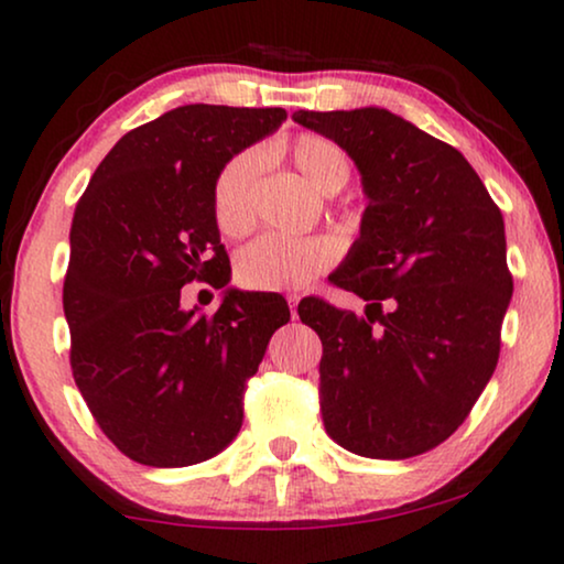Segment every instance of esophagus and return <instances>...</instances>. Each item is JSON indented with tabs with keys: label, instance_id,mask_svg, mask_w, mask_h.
I'll list each match as a JSON object with an SVG mask.
<instances>
[{
	"label": "esophagus",
	"instance_id": "1",
	"mask_svg": "<svg viewBox=\"0 0 564 564\" xmlns=\"http://www.w3.org/2000/svg\"><path fill=\"white\" fill-rule=\"evenodd\" d=\"M297 303H300V295H297V292H290V295H288V305H290L292 318H295V313H297Z\"/></svg>",
	"mask_w": 564,
	"mask_h": 564
}]
</instances>
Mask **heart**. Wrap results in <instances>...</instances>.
Here are the masks:
<instances>
[{
  "label": "heart",
  "mask_w": 564,
  "mask_h": 564,
  "mask_svg": "<svg viewBox=\"0 0 564 564\" xmlns=\"http://www.w3.org/2000/svg\"><path fill=\"white\" fill-rule=\"evenodd\" d=\"M290 161L313 189L334 195L349 180L351 164L341 145L328 138L303 133L290 143ZM259 172L257 153H241L228 161L213 189L218 228L226 236H243L253 226L251 192ZM336 261V243L326 236L267 234L243 246L236 257V280L251 290H297L326 272Z\"/></svg>",
  "instance_id": "b5f03b06"
}]
</instances>
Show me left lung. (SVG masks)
I'll return each mask as SVG.
<instances>
[{
  "mask_svg": "<svg viewBox=\"0 0 564 564\" xmlns=\"http://www.w3.org/2000/svg\"><path fill=\"white\" fill-rule=\"evenodd\" d=\"M292 120L330 138L361 174L359 238L330 282L365 315L305 297L321 336L328 436L372 459H408L457 431L496 372L513 280L503 215L449 143L382 107Z\"/></svg>",
  "mask_w": 564,
  "mask_h": 564,
  "instance_id": "1",
  "label": "left lung"
}]
</instances>
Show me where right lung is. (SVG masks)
<instances>
[{"label":"right lung","instance_id":"add662e5","mask_svg":"<svg viewBox=\"0 0 564 564\" xmlns=\"http://www.w3.org/2000/svg\"><path fill=\"white\" fill-rule=\"evenodd\" d=\"M282 120V107H176L122 135L76 203L64 282L74 380L141 465L189 467L226 449L246 380L290 321L280 295L228 288L213 207L228 161ZM195 279L227 288L213 316L181 307Z\"/></svg>","mask_w":564,"mask_h":564}]
</instances>
